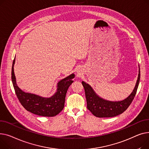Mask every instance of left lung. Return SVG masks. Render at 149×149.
<instances>
[{"mask_svg": "<svg viewBox=\"0 0 149 149\" xmlns=\"http://www.w3.org/2000/svg\"><path fill=\"white\" fill-rule=\"evenodd\" d=\"M140 79V69L135 88L129 97L120 102H110L104 100L96 94L91 87L82 82L85 90V94L87 103V109L91 111L93 114L97 117H112L125 112L133 101Z\"/></svg>", "mask_w": 149, "mask_h": 149, "instance_id": "obj_1", "label": "left lung"}]
</instances>
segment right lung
<instances>
[{"instance_id": "1", "label": "right lung", "mask_w": 149, "mask_h": 149, "mask_svg": "<svg viewBox=\"0 0 149 149\" xmlns=\"http://www.w3.org/2000/svg\"><path fill=\"white\" fill-rule=\"evenodd\" d=\"M13 60L11 79L15 93L22 105L28 111L34 114L45 117H54L56 116L64 107L65 95L69 86L73 82L74 74H72L58 84L57 92L50 98H44L31 93H26L22 91L16 84L14 72Z\"/></svg>"}]
</instances>
